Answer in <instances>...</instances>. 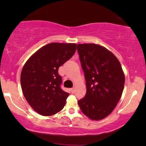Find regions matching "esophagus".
<instances>
[{"label":"esophagus","mask_w":146,"mask_h":146,"mask_svg":"<svg viewBox=\"0 0 146 146\" xmlns=\"http://www.w3.org/2000/svg\"><path fill=\"white\" fill-rule=\"evenodd\" d=\"M70 90L72 92V93H74V88H72L70 89Z\"/></svg>","instance_id":"esophagus-1"}]
</instances>
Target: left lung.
Listing matches in <instances>:
<instances>
[{
    "label": "left lung",
    "mask_w": 146,
    "mask_h": 146,
    "mask_svg": "<svg viewBox=\"0 0 146 146\" xmlns=\"http://www.w3.org/2000/svg\"><path fill=\"white\" fill-rule=\"evenodd\" d=\"M86 84V94L78 100L82 113L92 120L110 114L122 94L125 76L115 55L96 44H78Z\"/></svg>",
    "instance_id": "8db88e82"
}]
</instances>
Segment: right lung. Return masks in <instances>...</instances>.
<instances>
[{"label":"right lung","mask_w":146,"mask_h":146,"mask_svg":"<svg viewBox=\"0 0 146 146\" xmlns=\"http://www.w3.org/2000/svg\"><path fill=\"white\" fill-rule=\"evenodd\" d=\"M77 45L53 42L44 46L24 65L21 88L29 105L37 113L48 116L63 109L69 93L61 89L58 68L74 54Z\"/></svg>","instance_id":"obj_1"}]
</instances>
